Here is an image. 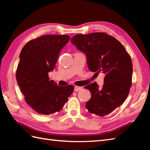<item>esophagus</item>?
Segmentation results:
<instances>
[{"instance_id":"esophagus-1","label":"esophagus","mask_w":150,"mask_h":150,"mask_svg":"<svg viewBox=\"0 0 150 150\" xmlns=\"http://www.w3.org/2000/svg\"><path fill=\"white\" fill-rule=\"evenodd\" d=\"M82 89V87L81 86H75V88H74V90L75 91H78L79 90H81Z\"/></svg>"}]
</instances>
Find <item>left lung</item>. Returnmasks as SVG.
<instances>
[{
  "label": "left lung",
  "instance_id": "obj_1",
  "mask_svg": "<svg viewBox=\"0 0 150 150\" xmlns=\"http://www.w3.org/2000/svg\"><path fill=\"white\" fill-rule=\"evenodd\" d=\"M71 42L86 55L90 71L105 74L102 88L95 82L84 88L91 94L86 109L97 116H106L119 107L129 94L133 70L130 55L119 41L105 33L76 34Z\"/></svg>",
  "mask_w": 150,
  "mask_h": 150
}]
</instances>
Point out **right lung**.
I'll list each match as a JSON object with an SVG mask.
<instances>
[{
    "label": "right lung",
    "mask_w": 150,
    "mask_h": 150,
    "mask_svg": "<svg viewBox=\"0 0 150 150\" xmlns=\"http://www.w3.org/2000/svg\"><path fill=\"white\" fill-rule=\"evenodd\" d=\"M69 39L68 35L41 36L27 42L20 52L16 81L28 105L41 114L60 111L74 91V86H59L48 77Z\"/></svg>",
    "instance_id": "1"
}]
</instances>
